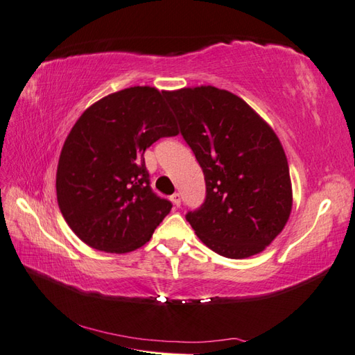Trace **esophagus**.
Masks as SVG:
<instances>
[{"label":"esophagus","instance_id":"obj_1","mask_svg":"<svg viewBox=\"0 0 355 355\" xmlns=\"http://www.w3.org/2000/svg\"><path fill=\"white\" fill-rule=\"evenodd\" d=\"M171 201L173 202V206L180 207V205H182V197H180L178 192H175L173 195H171Z\"/></svg>","mask_w":355,"mask_h":355}]
</instances>
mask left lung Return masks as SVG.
I'll use <instances>...</instances> for the list:
<instances>
[{"label":"left lung","mask_w":355,"mask_h":355,"mask_svg":"<svg viewBox=\"0 0 355 355\" xmlns=\"http://www.w3.org/2000/svg\"><path fill=\"white\" fill-rule=\"evenodd\" d=\"M164 97L205 173V202L186 221L225 258L262 252L291 212L290 171L277 135L225 89L183 88Z\"/></svg>","instance_id":"obj_1"}]
</instances>
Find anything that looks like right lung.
<instances>
[{"label":"right lung","mask_w":355,"mask_h":355,"mask_svg":"<svg viewBox=\"0 0 355 355\" xmlns=\"http://www.w3.org/2000/svg\"><path fill=\"white\" fill-rule=\"evenodd\" d=\"M177 135L164 92L131 87L92 105L67 137L56 173L58 205L89 247L128 253L145 245L172 202L150 187L145 150Z\"/></svg>","instance_id":"right-lung-1"}]
</instances>
